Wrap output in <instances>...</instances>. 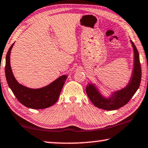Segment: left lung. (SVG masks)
<instances>
[{
	"label": "left lung",
	"instance_id": "1",
	"mask_svg": "<svg viewBox=\"0 0 148 148\" xmlns=\"http://www.w3.org/2000/svg\"><path fill=\"white\" fill-rule=\"evenodd\" d=\"M134 54V69L131 78L125 88L112 93L111 97L105 98L101 94L94 84H89L86 87V93L93 104L99 109L112 111L123 107L130 100L139 88L142 78L141 65L139 53L132 40H130Z\"/></svg>",
	"mask_w": 148,
	"mask_h": 148
}]
</instances>
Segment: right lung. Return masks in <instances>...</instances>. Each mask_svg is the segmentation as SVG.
<instances>
[{
    "mask_svg": "<svg viewBox=\"0 0 148 148\" xmlns=\"http://www.w3.org/2000/svg\"><path fill=\"white\" fill-rule=\"evenodd\" d=\"M10 46L6 56L5 74L7 83L17 99L24 106L34 109H42L52 106L57 101L60 91L67 78L63 75L48 86L39 89H32L21 85L14 76L10 66Z\"/></svg>",
    "mask_w": 148,
    "mask_h": 148,
    "instance_id": "add662e5",
    "label": "right lung"
}]
</instances>
